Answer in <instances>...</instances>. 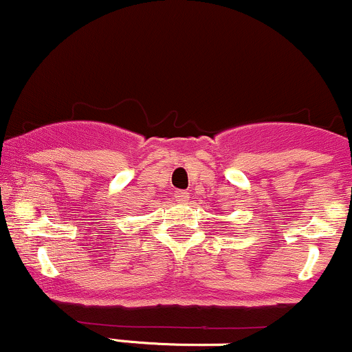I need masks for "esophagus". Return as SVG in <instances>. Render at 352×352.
Returning a JSON list of instances; mask_svg holds the SVG:
<instances>
[{
    "label": "esophagus",
    "mask_w": 352,
    "mask_h": 352,
    "mask_svg": "<svg viewBox=\"0 0 352 352\" xmlns=\"http://www.w3.org/2000/svg\"><path fill=\"white\" fill-rule=\"evenodd\" d=\"M175 198H176L177 203H186L188 198H190V192L184 191V190H179V191L175 192Z\"/></svg>",
    "instance_id": "esophagus-1"
}]
</instances>
